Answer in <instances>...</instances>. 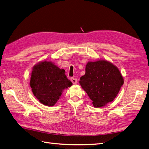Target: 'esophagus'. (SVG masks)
<instances>
[{
	"mask_svg": "<svg viewBox=\"0 0 149 149\" xmlns=\"http://www.w3.org/2000/svg\"><path fill=\"white\" fill-rule=\"evenodd\" d=\"M70 80H71V81H72V83L73 84H74L77 83V79L72 77V78H71Z\"/></svg>",
	"mask_w": 149,
	"mask_h": 149,
	"instance_id": "obj_1",
	"label": "esophagus"
}]
</instances>
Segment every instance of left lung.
Here are the masks:
<instances>
[{
  "label": "left lung",
  "instance_id": "obj_1",
  "mask_svg": "<svg viewBox=\"0 0 149 149\" xmlns=\"http://www.w3.org/2000/svg\"><path fill=\"white\" fill-rule=\"evenodd\" d=\"M123 82L118 68L102 59L88 62L79 84L92 100L93 106L100 107L115 99Z\"/></svg>",
  "mask_w": 149,
  "mask_h": 149
}]
</instances>
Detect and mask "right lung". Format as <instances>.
Segmentation results:
<instances>
[{"label": "right lung", "mask_w": 149, "mask_h": 149, "mask_svg": "<svg viewBox=\"0 0 149 149\" xmlns=\"http://www.w3.org/2000/svg\"><path fill=\"white\" fill-rule=\"evenodd\" d=\"M72 84L65 70L59 68L52 61L45 60L33 67L30 86L34 95L43 105L53 106L63 90Z\"/></svg>", "instance_id": "right-lung-1"}]
</instances>
